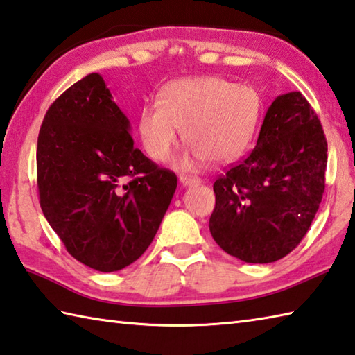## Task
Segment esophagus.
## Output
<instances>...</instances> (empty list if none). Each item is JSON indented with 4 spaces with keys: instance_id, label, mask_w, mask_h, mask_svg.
I'll return each instance as SVG.
<instances>
[{
    "instance_id": "esophagus-1",
    "label": "esophagus",
    "mask_w": 355,
    "mask_h": 355,
    "mask_svg": "<svg viewBox=\"0 0 355 355\" xmlns=\"http://www.w3.org/2000/svg\"><path fill=\"white\" fill-rule=\"evenodd\" d=\"M180 183H182L184 187H191V186H197L201 183V180L198 177H187L182 175L180 177Z\"/></svg>"
}]
</instances>
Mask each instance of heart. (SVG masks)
<instances>
[{"instance_id":"obj_1","label":"heart","mask_w":355,"mask_h":355,"mask_svg":"<svg viewBox=\"0 0 355 355\" xmlns=\"http://www.w3.org/2000/svg\"><path fill=\"white\" fill-rule=\"evenodd\" d=\"M261 114L259 90L221 76H192L169 83L158 103L138 115V134L149 157L166 162L178 144L180 130L191 144L182 168L209 159L223 164L237 159L252 141Z\"/></svg>"}]
</instances>
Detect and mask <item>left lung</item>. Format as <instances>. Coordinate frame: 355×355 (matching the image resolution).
Segmentation results:
<instances>
[{"label": "left lung", "mask_w": 355, "mask_h": 355, "mask_svg": "<svg viewBox=\"0 0 355 355\" xmlns=\"http://www.w3.org/2000/svg\"><path fill=\"white\" fill-rule=\"evenodd\" d=\"M326 163L328 143L308 100L300 92L279 95L251 154L214 183L212 239L246 263L283 259L315 217Z\"/></svg>", "instance_id": "left-lung-1"}]
</instances>
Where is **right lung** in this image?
<instances>
[{"instance_id":"obj_1","label":"right lung","mask_w":355,"mask_h":355,"mask_svg":"<svg viewBox=\"0 0 355 355\" xmlns=\"http://www.w3.org/2000/svg\"><path fill=\"white\" fill-rule=\"evenodd\" d=\"M40 205L67 252L100 272L140 259L177 189L175 173L134 146L130 121L100 73L46 112L37 148Z\"/></svg>"}]
</instances>
